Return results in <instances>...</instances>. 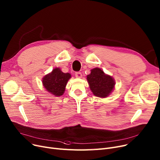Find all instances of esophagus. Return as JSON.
Listing matches in <instances>:
<instances>
[{
    "instance_id": "1",
    "label": "esophagus",
    "mask_w": 160,
    "mask_h": 160,
    "mask_svg": "<svg viewBox=\"0 0 160 160\" xmlns=\"http://www.w3.org/2000/svg\"><path fill=\"white\" fill-rule=\"evenodd\" d=\"M75 77L77 78H82V74L80 72H75Z\"/></svg>"
}]
</instances>
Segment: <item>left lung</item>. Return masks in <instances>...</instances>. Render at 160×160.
<instances>
[{"instance_id":"1","label":"left lung","mask_w":160,"mask_h":160,"mask_svg":"<svg viewBox=\"0 0 160 160\" xmlns=\"http://www.w3.org/2000/svg\"><path fill=\"white\" fill-rule=\"evenodd\" d=\"M87 80L92 93L96 97L101 98L109 96L115 84L111 76L106 74L98 67L91 70V73L87 76Z\"/></svg>"}]
</instances>
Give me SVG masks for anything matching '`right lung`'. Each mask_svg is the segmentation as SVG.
<instances>
[{
    "label": "right lung",
    "instance_id": "obj_1",
    "mask_svg": "<svg viewBox=\"0 0 160 160\" xmlns=\"http://www.w3.org/2000/svg\"><path fill=\"white\" fill-rule=\"evenodd\" d=\"M71 78V74L64 73L60 68H55L51 72L45 76L42 83L50 93L59 97L64 93L67 83Z\"/></svg>",
    "mask_w": 160,
    "mask_h": 160
}]
</instances>
